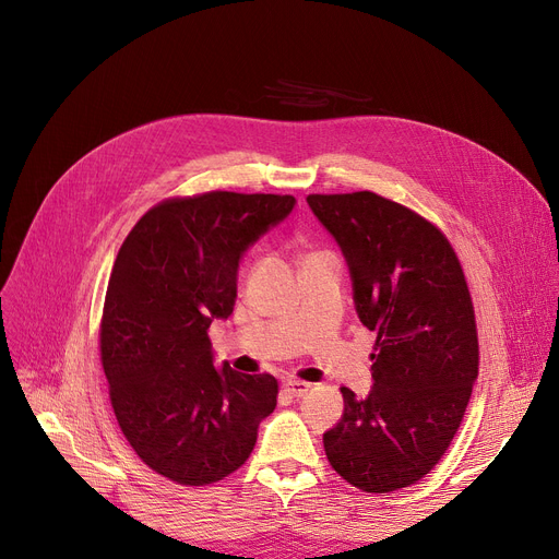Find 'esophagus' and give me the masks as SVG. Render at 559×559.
<instances>
[{"label": "esophagus", "instance_id": "1", "mask_svg": "<svg viewBox=\"0 0 559 559\" xmlns=\"http://www.w3.org/2000/svg\"><path fill=\"white\" fill-rule=\"evenodd\" d=\"M310 388H312V385L306 383V380H295V378H289V380H285V383H283V390H285L289 396H304V394H308Z\"/></svg>", "mask_w": 559, "mask_h": 559}]
</instances>
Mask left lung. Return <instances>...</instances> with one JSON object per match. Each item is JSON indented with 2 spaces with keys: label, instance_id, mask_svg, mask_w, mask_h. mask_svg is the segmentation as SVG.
<instances>
[{
  "label": "left lung",
  "instance_id": "obj_1",
  "mask_svg": "<svg viewBox=\"0 0 559 559\" xmlns=\"http://www.w3.org/2000/svg\"><path fill=\"white\" fill-rule=\"evenodd\" d=\"M354 278L362 324L376 333L373 388L324 432L335 472L369 493L415 485L442 460L478 378L472 292L447 235L376 192L308 194Z\"/></svg>",
  "mask_w": 559,
  "mask_h": 559
}]
</instances>
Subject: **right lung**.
<instances>
[{"label":"right lung","instance_id":"obj_1","mask_svg":"<svg viewBox=\"0 0 559 559\" xmlns=\"http://www.w3.org/2000/svg\"><path fill=\"white\" fill-rule=\"evenodd\" d=\"M295 203L226 190L171 197L115 258L99 324L110 405L138 457L171 483L203 487L238 472L274 413L278 380L215 369L209 329L233 312L247 247Z\"/></svg>","mask_w":559,"mask_h":559}]
</instances>
